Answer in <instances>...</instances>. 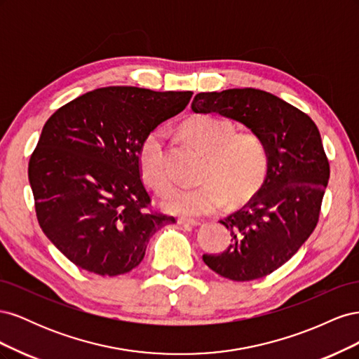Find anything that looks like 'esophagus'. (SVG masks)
I'll list each match as a JSON object with an SVG mask.
<instances>
[{
  "label": "esophagus",
  "mask_w": 359,
  "mask_h": 359,
  "mask_svg": "<svg viewBox=\"0 0 359 359\" xmlns=\"http://www.w3.org/2000/svg\"><path fill=\"white\" fill-rule=\"evenodd\" d=\"M178 223L180 224H189V226H198L199 222L194 219H187V217H178Z\"/></svg>",
  "instance_id": "1"
}]
</instances>
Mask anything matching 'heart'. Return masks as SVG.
I'll use <instances>...</instances> for the list:
<instances>
[{"instance_id": "heart-1", "label": "heart", "mask_w": 359, "mask_h": 359, "mask_svg": "<svg viewBox=\"0 0 359 359\" xmlns=\"http://www.w3.org/2000/svg\"><path fill=\"white\" fill-rule=\"evenodd\" d=\"M181 135L205 153L201 178L196 187H180L163 202L165 210L182 215L214 212L229 198L243 202L259 190L266 177L268 153L262 137L244 130L235 132L227 119L214 115L189 118L181 126ZM139 168L144 181L158 194L173 186L165 135L153 130L139 149Z\"/></svg>"}]
</instances>
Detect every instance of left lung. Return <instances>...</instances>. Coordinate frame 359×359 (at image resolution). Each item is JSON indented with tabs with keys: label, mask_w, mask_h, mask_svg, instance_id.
I'll list each match as a JSON object with an SVG mask.
<instances>
[{
	"label": "left lung",
	"mask_w": 359,
	"mask_h": 359,
	"mask_svg": "<svg viewBox=\"0 0 359 359\" xmlns=\"http://www.w3.org/2000/svg\"><path fill=\"white\" fill-rule=\"evenodd\" d=\"M194 114L215 112L262 137L268 169L262 187L224 220L232 243L203 255L214 273L233 281L262 278L295 255L319 220L330 163L313 119L277 95L255 88L199 93Z\"/></svg>",
	"instance_id": "8db88e82"
}]
</instances>
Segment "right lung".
Listing matches in <instances>:
<instances>
[{
  "label": "right lung",
  "mask_w": 359,
  "mask_h": 359,
  "mask_svg": "<svg viewBox=\"0 0 359 359\" xmlns=\"http://www.w3.org/2000/svg\"><path fill=\"white\" fill-rule=\"evenodd\" d=\"M191 91L107 86L61 106L43 127L28 178L41 231L70 262L130 273L170 215L149 210L139 168L148 133L186 109Z\"/></svg>",
  "instance_id": "obj_1"
}]
</instances>
